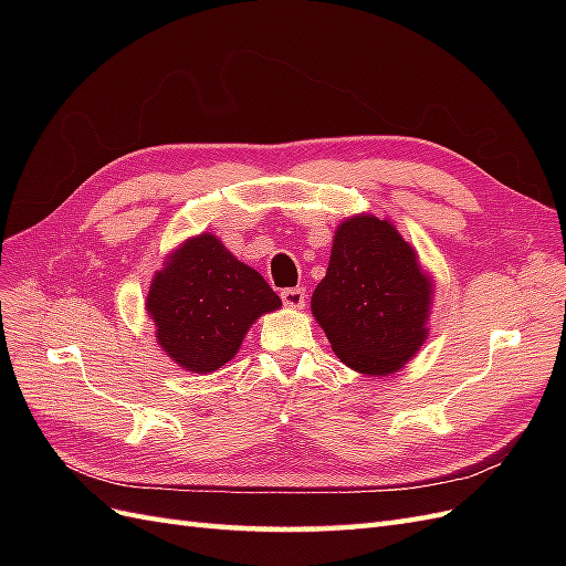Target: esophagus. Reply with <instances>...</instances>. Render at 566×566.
<instances>
[{"mask_svg":"<svg viewBox=\"0 0 566 566\" xmlns=\"http://www.w3.org/2000/svg\"><path fill=\"white\" fill-rule=\"evenodd\" d=\"M281 300L290 310H302L304 306V290L302 287H287L281 293Z\"/></svg>","mask_w":566,"mask_h":566,"instance_id":"esophagus-1","label":"esophagus"}]
</instances>
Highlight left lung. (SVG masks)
I'll return each mask as SVG.
<instances>
[{
    "mask_svg": "<svg viewBox=\"0 0 566 566\" xmlns=\"http://www.w3.org/2000/svg\"><path fill=\"white\" fill-rule=\"evenodd\" d=\"M432 295L430 273L391 221L356 214L335 231L312 314L342 364L378 378L424 345Z\"/></svg>",
    "mask_w": 566,
    "mask_h": 566,
    "instance_id": "left-lung-1",
    "label": "left lung"
}]
</instances>
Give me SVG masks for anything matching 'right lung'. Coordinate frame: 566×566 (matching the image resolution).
Segmentation results:
<instances>
[{
  "label": "right lung",
  "instance_id": "1",
  "mask_svg": "<svg viewBox=\"0 0 566 566\" xmlns=\"http://www.w3.org/2000/svg\"><path fill=\"white\" fill-rule=\"evenodd\" d=\"M279 306L262 273L238 262L212 233L188 238L169 254L146 297L163 352L202 375L229 364L250 325Z\"/></svg>",
  "mask_w": 566,
  "mask_h": 566
}]
</instances>
